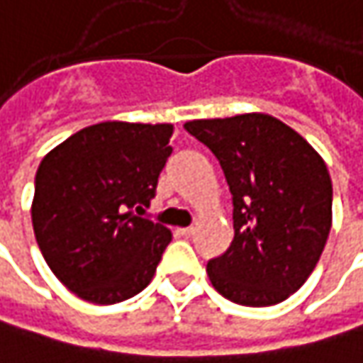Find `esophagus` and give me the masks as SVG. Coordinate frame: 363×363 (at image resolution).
<instances>
[{"label": "esophagus", "mask_w": 363, "mask_h": 363, "mask_svg": "<svg viewBox=\"0 0 363 363\" xmlns=\"http://www.w3.org/2000/svg\"><path fill=\"white\" fill-rule=\"evenodd\" d=\"M193 232H195L193 228H181V230H177V234L182 236V238H191V236H193Z\"/></svg>", "instance_id": "34e87169"}]
</instances>
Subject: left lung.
Returning <instances> with one entry per match:
<instances>
[{"mask_svg":"<svg viewBox=\"0 0 363 363\" xmlns=\"http://www.w3.org/2000/svg\"><path fill=\"white\" fill-rule=\"evenodd\" d=\"M184 129L218 158L232 193L234 240L207 263L213 288L242 306L284 302L329 238L327 164L300 133L261 113L189 121Z\"/></svg>","mask_w":363,"mask_h":363,"instance_id":"8db88e82","label":"left lung"}]
</instances>
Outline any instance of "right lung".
<instances>
[{
  "label": "right lung",
  "mask_w": 363,
  "mask_h": 363,
  "mask_svg": "<svg viewBox=\"0 0 363 363\" xmlns=\"http://www.w3.org/2000/svg\"><path fill=\"white\" fill-rule=\"evenodd\" d=\"M172 131L168 123L106 121L74 133L40 162L34 236L55 277L77 298L117 304L152 281L172 234L141 213L172 154Z\"/></svg>",
  "instance_id": "obj_1"
}]
</instances>
